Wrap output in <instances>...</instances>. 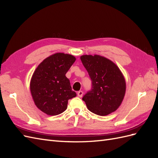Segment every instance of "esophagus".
Returning a JSON list of instances; mask_svg holds the SVG:
<instances>
[{
	"label": "esophagus",
	"mask_w": 158,
	"mask_h": 158,
	"mask_svg": "<svg viewBox=\"0 0 158 158\" xmlns=\"http://www.w3.org/2000/svg\"><path fill=\"white\" fill-rule=\"evenodd\" d=\"M77 94L78 95V97L82 98V95H83V92H82V91H78V92H77Z\"/></svg>",
	"instance_id": "esophagus-1"
}]
</instances>
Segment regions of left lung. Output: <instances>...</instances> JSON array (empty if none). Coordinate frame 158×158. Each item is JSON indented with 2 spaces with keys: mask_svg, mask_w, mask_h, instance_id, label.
I'll return each instance as SVG.
<instances>
[{
  "mask_svg": "<svg viewBox=\"0 0 158 158\" xmlns=\"http://www.w3.org/2000/svg\"><path fill=\"white\" fill-rule=\"evenodd\" d=\"M80 59L92 80V88L82 98L88 109L101 116L116 111L126 90L120 70L112 61L99 55H83Z\"/></svg>",
  "mask_w": 158,
  "mask_h": 158,
  "instance_id": "left-lung-1",
  "label": "left lung"
}]
</instances>
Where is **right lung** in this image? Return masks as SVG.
I'll return each mask as SVG.
<instances>
[{
    "instance_id": "1",
    "label": "right lung",
    "mask_w": 158,
    "mask_h": 158,
    "mask_svg": "<svg viewBox=\"0 0 158 158\" xmlns=\"http://www.w3.org/2000/svg\"><path fill=\"white\" fill-rule=\"evenodd\" d=\"M76 60L70 55L56 53L47 57L33 73L30 90L36 106L49 115H57L67 108L69 99L76 94L72 90L66 73Z\"/></svg>"
}]
</instances>
